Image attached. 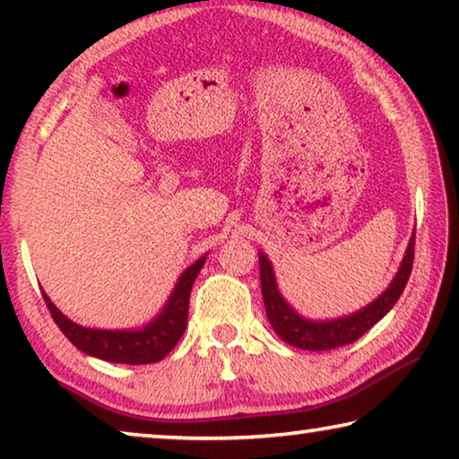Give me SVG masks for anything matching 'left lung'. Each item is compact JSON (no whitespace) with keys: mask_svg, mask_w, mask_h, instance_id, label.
Wrapping results in <instances>:
<instances>
[{"mask_svg":"<svg viewBox=\"0 0 459 459\" xmlns=\"http://www.w3.org/2000/svg\"><path fill=\"white\" fill-rule=\"evenodd\" d=\"M413 257L415 235L409 240L405 257H403V263L397 275L393 279V283L388 285V290H385L383 295H378V299L352 316L338 317V320L312 322L301 317L283 299V295L277 290L273 267H271L265 255L259 253L261 293L263 301H265L269 322L279 333V338L295 348H301V351H332V348L352 344V342L359 340L362 333H367L378 320H383L388 314V309L397 304V299L401 298V293L409 281L411 269H413Z\"/></svg>","mask_w":459,"mask_h":459,"instance_id":"left-lung-1","label":"left lung"}]
</instances>
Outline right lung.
<instances>
[{"instance_id":"add662e5","label":"right lung","mask_w":459,"mask_h":459,"mask_svg":"<svg viewBox=\"0 0 459 459\" xmlns=\"http://www.w3.org/2000/svg\"><path fill=\"white\" fill-rule=\"evenodd\" d=\"M206 257H200L194 265L184 271L169 295L168 304L153 322L142 330H92L82 328L60 312L52 304L48 295H44L46 307L50 309L52 320L56 322L62 333L79 348L81 352L95 356V359L119 364H152L172 352V348L182 338L188 324L190 291L196 281Z\"/></svg>"}]
</instances>
